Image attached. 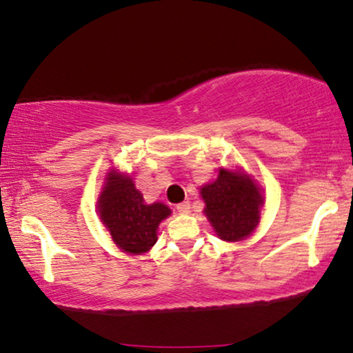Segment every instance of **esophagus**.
I'll return each mask as SVG.
<instances>
[{"label": "esophagus", "mask_w": 353, "mask_h": 353, "mask_svg": "<svg viewBox=\"0 0 353 353\" xmlns=\"http://www.w3.org/2000/svg\"><path fill=\"white\" fill-rule=\"evenodd\" d=\"M176 208H177V211H179L181 214H187L190 211V203H189V201H182V203L177 205Z\"/></svg>", "instance_id": "1"}]
</instances>
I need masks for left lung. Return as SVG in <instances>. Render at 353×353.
<instances>
[{
    "label": "left lung",
    "instance_id": "obj_1",
    "mask_svg": "<svg viewBox=\"0 0 353 353\" xmlns=\"http://www.w3.org/2000/svg\"><path fill=\"white\" fill-rule=\"evenodd\" d=\"M200 194L206 203V218L223 241H242L258 225L263 199L253 181L243 174L221 168L218 179L205 185Z\"/></svg>",
    "mask_w": 353,
    "mask_h": 353
}]
</instances>
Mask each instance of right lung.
<instances>
[{
	"instance_id": "obj_1",
	"label": "right lung",
	"mask_w": 353,
	"mask_h": 353,
	"mask_svg": "<svg viewBox=\"0 0 353 353\" xmlns=\"http://www.w3.org/2000/svg\"><path fill=\"white\" fill-rule=\"evenodd\" d=\"M98 213L117 247L128 253H143L154 245L158 224L171 210L163 203L147 205L130 177L110 172Z\"/></svg>"
}]
</instances>
